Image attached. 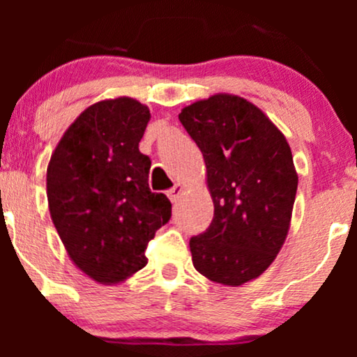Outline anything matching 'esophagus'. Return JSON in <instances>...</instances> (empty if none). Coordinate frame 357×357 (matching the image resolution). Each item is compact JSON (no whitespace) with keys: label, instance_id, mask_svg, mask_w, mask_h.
I'll use <instances>...</instances> for the list:
<instances>
[{"label":"esophagus","instance_id":"esophagus-1","mask_svg":"<svg viewBox=\"0 0 357 357\" xmlns=\"http://www.w3.org/2000/svg\"><path fill=\"white\" fill-rule=\"evenodd\" d=\"M183 191H184V186H183V184H174V186L171 188V190L167 191L166 195H167V198L171 199V203H176V202H178L179 198H181Z\"/></svg>","mask_w":357,"mask_h":357}]
</instances>
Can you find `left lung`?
Instances as JSON below:
<instances>
[{"instance_id":"left-lung-1","label":"left lung","mask_w":357,"mask_h":357,"mask_svg":"<svg viewBox=\"0 0 357 357\" xmlns=\"http://www.w3.org/2000/svg\"><path fill=\"white\" fill-rule=\"evenodd\" d=\"M179 121L203 153L215 215L190 240L192 265L211 282L238 287L260 277L287 238L298 176L280 129L257 105L215 93Z\"/></svg>"}]
</instances>
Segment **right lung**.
I'll return each mask as SVG.
<instances>
[{
    "label": "right lung",
    "mask_w": 357,
    "mask_h": 357,
    "mask_svg": "<svg viewBox=\"0 0 357 357\" xmlns=\"http://www.w3.org/2000/svg\"><path fill=\"white\" fill-rule=\"evenodd\" d=\"M151 114L130 97L92 104L65 130L47 167L53 225L70 260L104 285L144 268L147 243L171 218L149 190L151 159L139 151Z\"/></svg>",
    "instance_id": "obj_1"
}]
</instances>
